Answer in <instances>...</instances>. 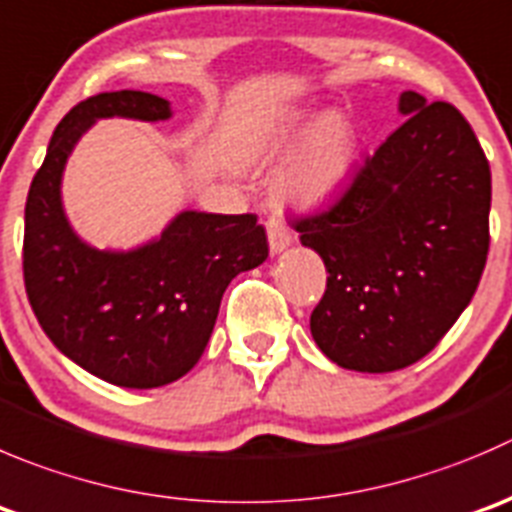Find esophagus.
I'll return each instance as SVG.
<instances>
[{
  "label": "esophagus",
  "mask_w": 512,
  "mask_h": 512,
  "mask_svg": "<svg viewBox=\"0 0 512 512\" xmlns=\"http://www.w3.org/2000/svg\"><path fill=\"white\" fill-rule=\"evenodd\" d=\"M265 227H267V240H270L272 255L280 250H285V247L292 242L290 227H287L285 220H280V217H270Z\"/></svg>",
  "instance_id": "obj_1"
}]
</instances>
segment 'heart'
Returning <instances> with one entry per match:
<instances>
[{
    "instance_id": "obj_1",
    "label": "heart",
    "mask_w": 512,
    "mask_h": 512,
    "mask_svg": "<svg viewBox=\"0 0 512 512\" xmlns=\"http://www.w3.org/2000/svg\"><path fill=\"white\" fill-rule=\"evenodd\" d=\"M355 165V130L340 112H327L310 124L282 170L280 190L302 205H320L345 187Z\"/></svg>"
}]
</instances>
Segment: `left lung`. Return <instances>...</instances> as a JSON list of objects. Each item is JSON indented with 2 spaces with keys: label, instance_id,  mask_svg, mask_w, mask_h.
<instances>
[{
  "label": "left lung",
  "instance_id": "obj_1",
  "mask_svg": "<svg viewBox=\"0 0 512 512\" xmlns=\"http://www.w3.org/2000/svg\"><path fill=\"white\" fill-rule=\"evenodd\" d=\"M400 112L342 195L292 220L327 267L312 337L347 370L393 372L428 355L488 260L490 165L473 127L418 92H403Z\"/></svg>",
  "mask_w": 512,
  "mask_h": 512
}]
</instances>
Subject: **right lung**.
Returning a JSON list of instances; mask_svg holds the SVG:
<instances>
[{
  "label": "right lung",
  "mask_w": 512,
  "mask_h": 512,
  "mask_svg": "<svg viewBox=\"0 0 512 512\" xmlns=\"http://www.w3.org/2000/svg\"><path fill=\"white\" fill-rule=\"evenodd\" d=\"M99 117H170L150 92H102L74 104L49 140L24 207V290L49 340L119 388H160L195 367L232 277L270 252L255 215L182 212L157 242L97 252L64 220L59 180L74 142Z\"/></svg>",
  "instance_id": "right-lung-1"
}]
</instances>
